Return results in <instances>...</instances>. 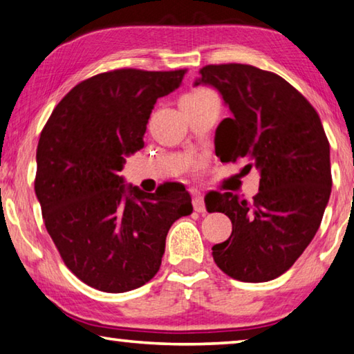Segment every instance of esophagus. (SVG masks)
Listing matches in <instances>:
<instances>
[{
    "label": "esophagus",
    "mask_w": 354,
    "mask_h": 354,
    "mask_svg": "<svg viewBox=\"0 0 354 354\" xmlns=\"http://www.w3.org/2000/svg\"><path fill=\"white\" fill-rule=\"evenodd\" d=\"M194 209L196 212H205L206 205H205V196H203L200 192H194Z\"/></svg>",
    "instance_id": "esophagus-1"
}]
</instances>
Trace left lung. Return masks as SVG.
<instances>
[{
  "instance_id": "left-lung-1",
  "label": "left lung",
  "mask_w": 354,
  "mask_h": 354,
  "mask_svg": "<svg viewBox=\"0 0 354 354\" xmlns=\"http://www.w3.org/2000/svg\"><path fill=\"white\" fill-rule=\"evenodd\" d=\"M194 86L215 88L231 111L215 129V154L261 176L250 203L231 192L206 196L207 211L232 223L230 239L212 247L214 261L243 283L278 278L314 239L331 195L319 113L283 77L253 65H206Z\"/></svg>"
}]
</instances>
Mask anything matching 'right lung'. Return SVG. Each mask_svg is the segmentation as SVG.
<instances>
[{
  "label": "right lung",
  "instance_id": "add662e5",
  "mask_svg": "<svg viewBox=\"0 0 354 354\" xmlns=\"http://www.w3.org/2000/svg\"><path fill=\"white\" fill-rule=\"evenodd\" d=\"M184 73L122 68L88 77L41 131L34 185L46 231L65 266L93 289L122 293L148 283L171 225L192 212L183 184L147 194L120 176L143 148L156 101L176 91Z\"/></svg>",
  "mask_w": 354,
  "mask_h": 354
}]
</instances>
